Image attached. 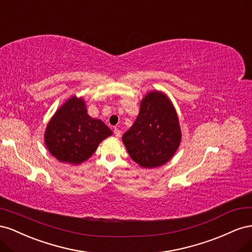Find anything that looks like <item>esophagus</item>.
<instances>
[{
	"mask_svg": "<svg viewBox=\"0 0 252 252\" xmlns=\"http://www.w3.org/2000/svg\"><path fill=\"white\" fill-rule=\"evenodd\" d=\"M114 134H115V136H116V137H120L121 132H120V130H119L118 127H115L114 128Z\"/></svg>",
	"mask_w": 252,
	"mask_h": 252,
	"instance_id": "obj_1",
	"label": "esophagus"
}]
</instances>
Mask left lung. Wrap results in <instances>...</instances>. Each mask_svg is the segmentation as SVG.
<instances>
[{
	"label": "left lung",
	"instance_id": "1",
	"mask_svg": "<svg viewBox=\"0 0 252 252\" xmlns=\"http://www.w3.org/2000/svg\"><path fill=\"white\" fill-rule=\"evenodd\" d=\"M122 141L132 159L145 169L160 167L174 156L182 131L175 107L164 93H147L137 118Z\"/></svg>",
	"mask_w": 252,
	"mask_h": 252
}]
</instances>
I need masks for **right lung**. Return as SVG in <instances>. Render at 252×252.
<instances>
[{
    "mask_svg": "<svg viewBox=\"0 0 252 252\" xmlns=\"http://www.w3.org/2000/svg\"><path fill=\"white\" fill-rule=\"evenodd\" d=\"M112 134L102 120L90 116L82 97L71 96L48 121L44 142L48 152L59 161L80 164Z\"/></svg>",
    "mask_w": 252,
    "mask_h": 252,
    "instance_id": "1",
    "label": "right lung"
}]
</instances>
